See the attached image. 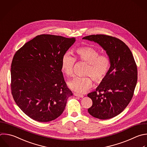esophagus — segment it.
<instances>
[{
    "label": "esophagus",
    "mask_w": 147,
    "mask_h": 147,
    "mask_svg": "<svg viewBox=\"0 0 147 147\" xmlns=\"http://www.w3.org/2000/svg\"><path fill=\"white\" fill-rule=\"evenodd\" d=\"M74 95L76 96H78V97H80V98H83L84 96L83 95H80V94H79L78 93H75V92L74 93Z\"/></svg>",
    "instance_id": "1"
}]
</instances>
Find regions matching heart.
<instances>
[{
	"label": "heart",
	"mask_w": 147,
	"mask_h": 147,
	"mask_svg": "<svg viewBox=\"0 0 147 147\" xmlns=\"http://www.w3.org/2000/svg\"><path fill=\"white\" fill-rule=\"evenodd\" d=\"M75 53L78 59L88 63L84 74L90 76L97 83L102 82L106 76L110 68L109 57L105 55H99L98 50L90 47L78 48L75 50ZM75 61V58L69 52L65 53L62 57L61 69L68 77L74 76ZM90 77H76L68 82V87L76 92L84 93L92 86V82Z\"/></svg>",
	"instance_id": "heart-1"
}]
</instances>
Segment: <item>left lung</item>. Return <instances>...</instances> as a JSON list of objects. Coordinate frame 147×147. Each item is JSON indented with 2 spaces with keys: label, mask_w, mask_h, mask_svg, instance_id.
<instances>
[{
  "label": "left lung",
  "mask_w": 147,
  "mask_h": 147,
  "mask_svg": "<svg viewBox=\"0 0 147 147\" xmlns=\"http://www.w3.org/2000/svg\"><path fill=\"white\" fill-rule=\"evenodd\" d=\"M84 40L98 44L106 52L110 67L105 78L87 96L92 101L88 111L92 117L110 119L120 114L130 102L137 81V68L128 47L121 40L103 34Z\"/></svg>",
  "instance_id": "left-lung-1"
}]
</instances>
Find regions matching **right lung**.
I'll return each instance as SVG.
<instances>
[{
    "mask_svg": "<svg viewBox=\"0 0 147 147\" xmlns=\"http://www.w3.org/2000/svg\"><path fill=\"white\" fill-rule=\"evenodd\" d=\"M75 38L41 34L15 54L11 68V92L21 110L38 122L59 117L72 96L61 71L63 55Z\"/></svg>",
    "mask_w": 147,
    "mask_h": 147,
    "instance_id": "obj_1",
    "label": "right lung"
}]
</instances>
